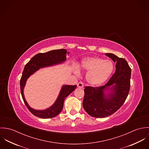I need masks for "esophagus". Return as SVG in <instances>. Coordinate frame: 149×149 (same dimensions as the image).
<instances>
[{
	"mask_svg": "<svg viewBox=\"0 0 149 149\" xmlns=\"http://www.w3.org/2000/svg\"><path fill=\"white\" fill-rule=\"evenodd\" d=\"M77 87L79 88H83L84 87V84H83V83L81 82H80L77 84Z\"/></svg>",
	"mask_w": 149,
	"mask_h": 149,
	"instance_id": "1",
	"label": "esophagus"
}]
</instances>
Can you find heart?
Returning <instances> with one entry per match:
<instances>
[{
    "label": "heart",
    "instance_id": "obj_1",
    "mask_svg": "<svg viewBox=\"0 0 149 149\" xmlns=\"http://www.w3.org/2000/svg\"><path fill=\"white\" fill-rule=\"evenodd\" d=\"M80 69L88 72L86 80L89 85L98 86L103 84L109 77L113 70V63L97 57H86L79 66ZM74 73L79 74V70L75 69Z\"/></svg>",
    "mask_w": 149,
    "mask_h": 149
}]
</instances>
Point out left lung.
<instances>
[{
  "label": "left lung",
  "mask_w": 149,
  "mask_h": 149,
  "mask_svg": "<svg viewBox=\"0 0 149 149\" xmlns=\"http://www.w3.org/2000/svg\"><path fill=\"white\" fill-rule=\"evenodd\" d=\"M116 64V71L106 84L94 88L86 86L83 106L91 116L104 118L118 110L127 99L131 70L127 62L112 53L105 54Z\"/></svg>",
  "instance_id": "obj_1"
}]
</instances>
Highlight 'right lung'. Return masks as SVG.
Here are the masks:
<instances>
[{"instance_id":"1","label":"right lung","mask_w":149,"mask_h":149,"mask_svg":"<svg viewBox=\"0 0 149 149\" xmlns=\"http://www.w3.org/2000/svg\"><path fill=\"white\" fill-rule=\"evenodd\" d=\"M66 54L69 55V52H68L65 49L53 50L45 53H39L34 56L24 68L20 80L22 99L31 113L38 118L48 119L58 115L63 108L65 98L74 91L77 85H63L58 96L53 104L45 109L38 110L31 108L26 100L23 92L26 81L30 76L40 69L64 63L66 60Z\"/></svg>"}]
</instances>
